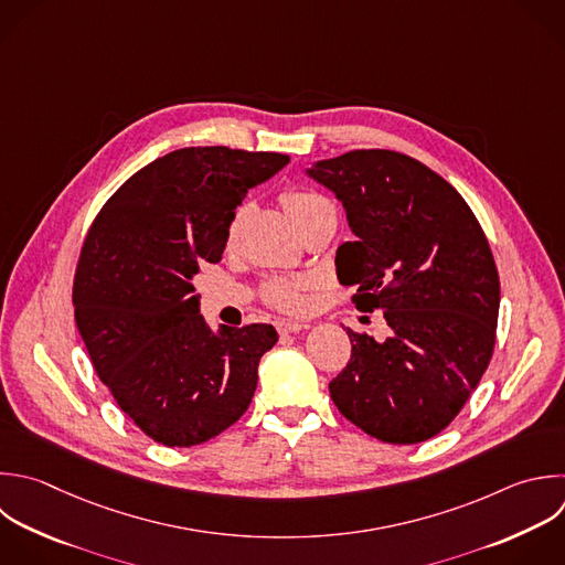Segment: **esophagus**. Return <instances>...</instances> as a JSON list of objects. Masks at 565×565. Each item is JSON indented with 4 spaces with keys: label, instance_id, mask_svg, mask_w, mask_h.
<instances>
[{
    "label": "esophagus",
    "instance_id": "1",
    "mask_svg": "<svg viewBox=\"0 0 565 565\" xmlns=\"http://www.w3.org/2000/svg\"><path fill=\"white\" fill-rule=\"evenodd\" d=\"M276 329L280 335H287V333H298L302 329H307V324L302 322H296V320H285V318H278L276 320Z\"/></svg>",
    "mask_w": 565,
    "mask_h": 565
}]
</instances>
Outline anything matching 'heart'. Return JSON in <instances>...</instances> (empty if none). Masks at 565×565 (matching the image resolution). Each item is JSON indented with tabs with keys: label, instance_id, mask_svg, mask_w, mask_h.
Instances as JSON below:
<instances>
[{
	"label": "heart",
	"instance_id": "obj_1",
	"mask_svg": "<svg viewBox=\"0 0 565 565\" xmlns=\"http://www.w3.org/2000/svg\"><path fill=\"white\" fill-rule=\"evenodd\" d=\"M282 205L285 210L291 214L294 221H298L302 214L320 207V205H329V201L313 192V190H305V188H289L282 192ZM243 223H245V205L236 207L234 214L230 216L227 230H225V241L227 245H236L243 232ZM307 289H309V280L305 278H269L263 287L265 298L269 302H274L278 309L282 311H305L307 307Z\"/></svg>",
	"mask_w": 565,
	"mask_h": 565
}]
</instances>
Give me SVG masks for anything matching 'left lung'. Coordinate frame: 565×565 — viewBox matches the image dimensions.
<instances>
[{
  "label": "left lung",
  "instance_id": "8db88e82",
  "mask_svg": "<svg viewBox=\"0 0 565 565\" xmlns=\"http://www.w3.org/2000/svg\"><path fill=\"white\" fill-rule=\"evenodd\" d=\"M309 177L342 201L353 243L338 247L355 309L384 313L377 342L347 329L351 360L329 382L338 411L386 444L441 433L490 364L499 274L488 238L459 192L393 150L318 161Z\"/></svg>",
  "mask_w": 565,
  "mask_h": 565
}]
</instances>
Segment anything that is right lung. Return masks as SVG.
<instances>
[{"label": "right lung", "instance_id": "right-lung-1", "mask_svg": "<svg viewBox=\"0 0 565 565\" xmlns=\"http://www.w3.org/2000/svg\"><path fill=\"white\" fill-rule=\"evenodd\" d=\"M287 154L225 146L174 150L132 174L102 207L82 245L73 305L99 380L154 441L199 446L252 404L271 324L199 316L192 278L218 263L225 230L249 188Z\"/></svg>", "mask_w": 565, "mask_h": 565}]
</instances>
